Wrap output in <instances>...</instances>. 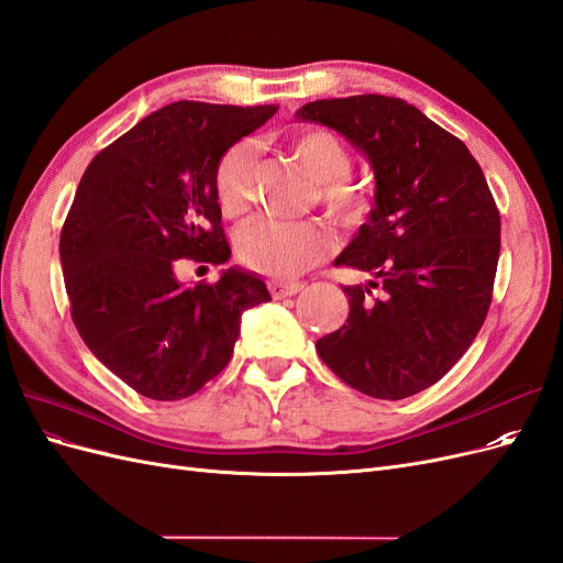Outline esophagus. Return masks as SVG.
Masks as SVG:
<instances>
[{
  "mask_svg": "<svg viewBox=\"0 0 563 563\" xmlns=\"http://www.w3.org/2000/svg\"><path fill=\"white\" fill-rule=\"evenodd\" d=\"M267 288H269V294H272V298H286V296H296V294H300L302 288H305V284H300V282H277V279H272V282H267Z\"/></svg>",
  "mask_w": 563,
  "mask_h": 563,
  "instance_id": "obj_1",
  "label": "esophagus"
}]
</instances>
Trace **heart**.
<instances>
[{
  "label": "heart",
  "mask_w": 563,
  "mask_h": 563,
  "mask_svg": "<svg viewBox=\"0 0 563 563\" xmlns=\"http://www.w3.org/2000/svg\"><path fill=\"white\" fill-rule=\"evenodd\" d=\"M298 164L317 183V199L327 211L347 220H360L371 211L373 192L352 178L354 157L343 139L329 129H308L291 141ZM255 150L251 143L230 147L216 168V199L230 218H242L253 201ZM335 249L333 232L319 220H253L236 236L240 261L272 277H296L319 265Z\"/></svg>",
  "instance_id": "b5f03b06"
}]
</instances>
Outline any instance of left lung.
I'll use <instances>...</instances> for the list:
<instances>
[{"label":"left lung","instance_id":"obj_1","mask_svg":"<svg viewBox=\"0 0 563 563\" xmlns=\"http://www.w3.org/2000/svg\"><path fill=\"white\" fill-rule=\"evenodd\" d=\"M296 117L347 135L376 172V207L335 261L371 282L343 286L347 323L317 352L368 397L418 395L467 352L490 308L500 213L482 166L401 98L314 100Z\"/></svg>","mask_w":563,"mask_h":563}]
</instances>
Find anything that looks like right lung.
<instances>
[{
    "label": "right lung",
    "mask_w": 563,
    "mask_h": 563,
    "mask_svg": "<svg viewBox=\"0 0 563 563\" xmlns=\"http://www.w3.org/2000/svg\"><path fill=\"white\" fill-rule=\"evenodd\" d=\"M275 112L178 100L100 150L79 180L60 230L70 314L96 360L147 399H183L213 380L242 312L269 300L253 272L183 286L176 267L230 258L216 168Z\"/></svg>",
    "instance_id": "add662e5"
}]
</instances>
